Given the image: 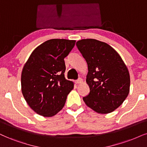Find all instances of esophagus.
Masks as SVG:
<instances>
[{
	"mask_svg": "<svg viewBox=\"0 0 147 147\" xmlns=\"http://www.w3.org/2000/svg\"><path fill=\"white\" fill-rule=\"evenodd\" d=\"M82 82V78H78L76 81V84H80V83Z\"/></svg>",
	"mask_w": 147,
	"mask_h": 147,
	"instance_id": "1",
	"label": "esophagus"
}]
</instances>
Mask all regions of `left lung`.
Masks as SVG:
<instances>
[{"label": "left lung", "instance_id": "left-lung-1", "mask_svg": "<svg viewBox=\"0 0 147 147\" xmlns=\"http://www.w3.org/2000/svg\"><path fill=\"white\" fill-rule=\"evenodd\" d=\"M76 46L88 65L86 83L90 93L83 97L86 106L99 114L119 108L129 92V71L117 52L108 43L82 39Z\"/></svg>", "mask_w": 147, "mask_h": 147}]
</instances>
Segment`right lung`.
<instances>
[{
	"mask_svg": "<svg viewBox=\"0 0 147 147\" xmlns=\"http://www.w3.org/2000/svg\"><path fill=\"white\" fill-rule=\"evenodd\" d=\"M75 40L52 39L32 52L24 66L22 92L30 108L38 115L50 117L65 106L74 83L65 78L64 59L75 46Z\"/></svg>",
	"mask_w": 147,
	"mask_h": 147,
	"instance_id": "1",
	"label": "right lung"
}]
</instances>
